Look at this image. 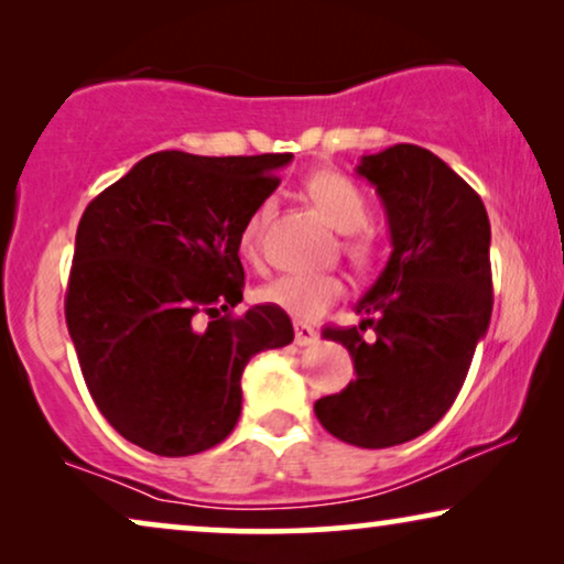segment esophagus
Instances as JSON below:
<instances>
[{
	"instance_id": "obj_1",
	"label": "esophagus",
	"mask_w": 564,
	"mask_h": 564,
	"mask_svg": "<svg viewBox=\"0 0 564 564\" xmlns=\"http://www.w3.org/2000/svg\"><path fill=\"white\" fill-rule=\"evenodd\" d=\"M318 341V330L313 326H307V323H295V344L297 346H311Z\"/></svg>"
}]
</instances>
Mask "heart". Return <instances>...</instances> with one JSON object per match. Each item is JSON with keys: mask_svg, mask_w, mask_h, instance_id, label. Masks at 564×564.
<instances>
[{"mask_svg": "<svg viewBox=\"0 0 564 564\" xmlns=\"http://www.w3.org/2000/svg\"><path fill=\"white\" fill-rule=\"evenodd\" d=\"M305 189L323 215L344 234V251L349 253L354 264H372L377 251H380V236L367 223V197L361 195L357 184L341 172H318L305 182ZM274 207L276 199L267 197L243 226L241 251L253 264L261 261V234H264L267 223L272 220ZM344 276L334 272L284 274L264 288L261 297H264V303L292 315V318L315 321L344 295Z\"/></svg>", "mask_w": 564, "mask_h": 564, "instance_id": "b5f03b06", "label": "heart"}]
</instances>
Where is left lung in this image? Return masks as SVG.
Listing matches in <instances>:
<instances>
[{
	"label": "left lung",
	"instance_id": "8db88e82",
	"mask_svg": "<svg viewBox=\"0 0 564 564\" xmlns=\"http://www.w3.org/2000/svg\"><path fill=\"white\" fill-rule=\"evenodd\" d=\"M357 174L382 199L392 253L357 303L359 326L323 330L349 349L357 377L315 415L346 444L384 449L426 434L465 384L492 313L490 220L480 195L421 145L361 156Z\"/></svg>",
	"mask_w": 564,
	"mask_h": 564
}]
</instances>
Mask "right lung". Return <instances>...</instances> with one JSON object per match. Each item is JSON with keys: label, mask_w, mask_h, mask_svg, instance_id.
<instances>
[{"label": "right lung", "mask_w": 564, "mask_h": 564, "mask_svg": "<svg viewBox=\"0 0 564 564\" xmlns=\"http://www.w3.org/2000/svg\"><path fill=\"white\" fill-rule=\"evenodd\" d=\"M290 161L159 151L84 210L66 326L99 413L141 449L187 457L220 444L249 359L295 338L274 305L230 313L243 300V226Z\"/></svg>", "instance_id": "add662e5"}]
</instances>
